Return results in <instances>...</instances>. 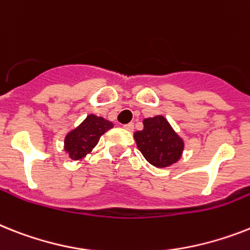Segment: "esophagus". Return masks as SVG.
Instances as JSON below:
<instances>
[{
    "mask_svg": "<svg viewBox=\"0 0 250 250\" xmlns=\"http://www.w3.org/2000/svg\"><path fill=\"white\" fill-rule=\"evenodd\" d=\"M124 129L127 130V131H133L134 124H133V123H130V124H126V125H124Z\"/></svg>",
    "mask_w": 250,
    "mask_h": 250,
    "instance_id": "1",
    "label": "esophagus"
}]
</instances>
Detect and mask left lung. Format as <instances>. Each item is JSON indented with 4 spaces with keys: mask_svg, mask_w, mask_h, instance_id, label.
Listing matches in <instances>:
<instances>
[{
    "mask_svg": "<svg viewBox=\"0 0 250 250\" xmlns=\"http://www.w3.org/2000/svg\"><path fill=\"white\" fill-rule=\"evenodd\" d=\"M134 139L143 157L158 168L176 164L184 152V139L162 115L144 119L143 129L134 133Z\"/></svg>",
    "mask_w": 250,
    "mask_h": 250,
    "instance_id": "8db88e82",
    "label": "left lung"
}]
</instances>
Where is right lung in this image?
Segmentation results:
<instances>
[{"label":"right lung","mask_w":250,"mask_h":250,"mask_svg":"<svg viewBox=\"0 0 250 250\" xmlns=\"http://www.w3.org/2000/svg\"><path fill=\"white\" fill-rule=\"evenodd\" d=\"M113 127L110 120L90 113L82 123L70 130L63 139V150L73 161H80L90 153L103 134Z\"/></svg>","instance_id":"obj_1"}]
</instances>
